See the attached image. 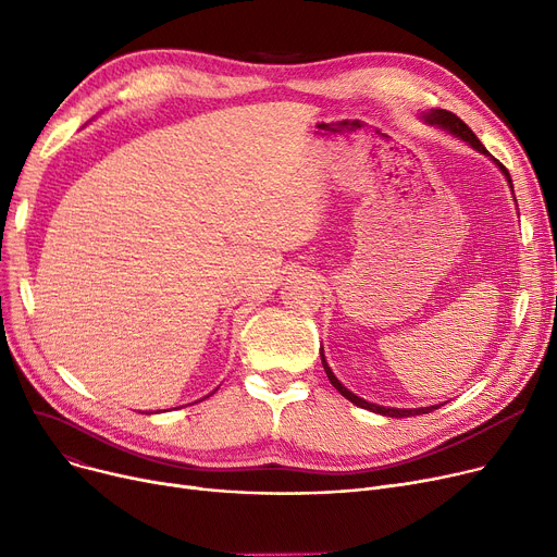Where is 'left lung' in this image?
Listing matches in <instances>:
<instances>
[{
	"mask_svg": "<svg viewBox=\"0 0 557 557\" xmlns=\"http://www.w3.org/2000/svg\"><path fill=\"white\" fill-rule=\"evenodd\" d=\"M426 122L447 128V131H449V133H454L456 137H460V139H465V141H470L476 151L487 153V151H485V146H483V144L479 141V137L472 133V128L467 126V124L460 120V116H456L454 112H449V110H431V112L426 114ZM494 162H496V160H494ZM496 164H499V169L506 173V178H508V183H510V187H512V181H510V173H508V169H506L502 162H496ZM323 368H325V372H327V376H330L332 386H334V388H336L345 399H349V401L357 404V406H361V408H368V411H372V413H382V416H388V418H411V416H424V413L435 411V408H441V406H424V408H386V406L370 404V401H366V399L357 397L355 393H349V391L338 382V379L334 376V372L330 370L327 361H325V355H323Z\"/></svg>",
	"mask_w": 557,
	"mask_h": 557,
	"instance_id": "obj_1",
	"label": "left lung"
}]
</instances>
